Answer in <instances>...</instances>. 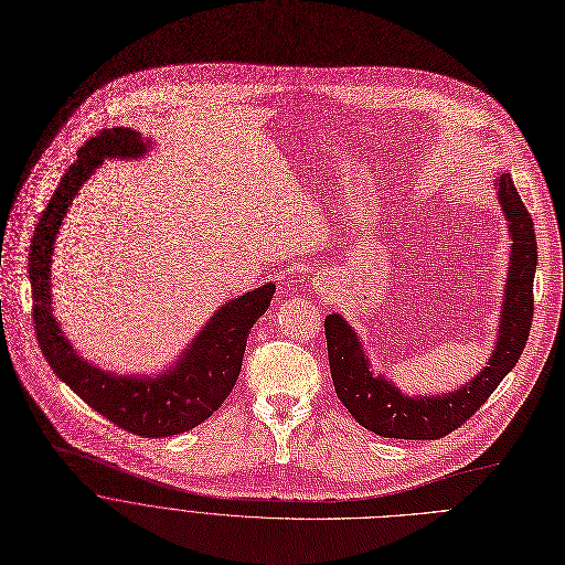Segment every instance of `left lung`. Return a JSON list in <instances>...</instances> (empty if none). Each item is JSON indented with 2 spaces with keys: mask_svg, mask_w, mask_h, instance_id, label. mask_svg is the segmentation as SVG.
<instances>
[{
  "mask_svg": "<svg viewBox=\"0 0 565 565\" xmlns=\"http://www.w3.org/2000/svg\"><path fill=\"white\" fill-rule=\"evenodd\" d=\"M497 186L501 206L510 222L508 232L512 236V258L497 350L475 381L445 396H403L385 379L372 376L359 338L343 316L331 313L324 318L327 359L335 396L365 429L385 438H443L479 412L521 359L534 316L532 287L536 269V236L532 215L527 213L510 173L499 175Z\"/></svg>",
  "mask_w": 565,
  "mask_h": 565,
  "instance_id": "left-lung-1",
  "label": "left lung"
}]
</instances>
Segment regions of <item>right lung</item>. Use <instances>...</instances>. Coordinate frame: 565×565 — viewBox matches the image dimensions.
<instances>
[{"instance_id":"add662e5","label":"right lung","mask_w":565,"mask_h":565,"mask_svg":"<svg viewBox=\"0 0 565 565\" xmlns=\"http://www.w3.org/2000/svg\"><path fill=\"white\" fill-rule=\"evenodd\" d=\"M147 145L136 131L113 129L90 138L68 167L35 227L29 276L33 291V324L51 370L95 412L131 434L160 438L182 434L206 420L227 398L241 376L247 335L269 309L276 287L263 285L217 309L175 370L156 381L106 374L82 361L62 335L51 313V254L62 217L77 189L104 158H138Z\"/></svg>"}]
</instances>
